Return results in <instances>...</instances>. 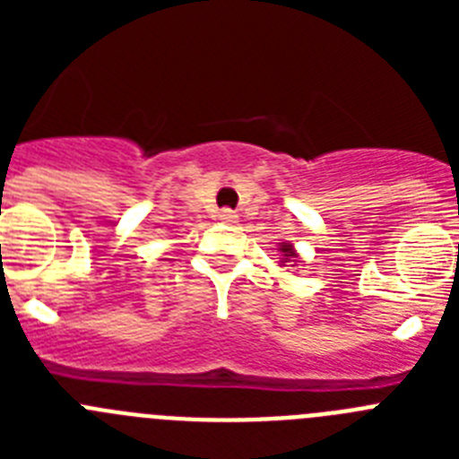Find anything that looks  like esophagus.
Segmentation results:
<instances>
[{
  "label": "esophagus",
  "mask_w": 459,
  "mask_h": 459,
  "mask_svg": "<svg viewBox=\"0 0 459 459\" xmlns=\"http://www.w3.org/2000/svg\"><path fill=\"white\" fill-rule=\"evenodd\" d=\"M218 221L227 222V225H234V222L238 221V216L234 213L232 209H221V211H218Z\"/></svg>",
  "instance_id": "34e87169"
}]
</instances>
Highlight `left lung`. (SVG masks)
<instances>
[{"mask_svg":"<svg viewBox=\"0 0 459 459\" xmlns=\"http://www.w3.org/2000/svg\"><path fill=\"white\" fill-rule=\"evenodd\" d=\"M280 250H282V253H285V259H287V257H296L294 248H291L290 243H285V246H282V248H280Z\"/></svg>","mask_w":459,"mask_h":459,"instance_id":"obj_1","label":"left lung"}]
</instances>
